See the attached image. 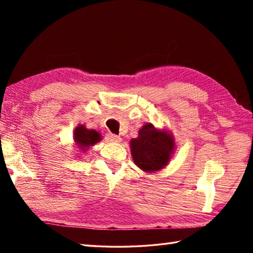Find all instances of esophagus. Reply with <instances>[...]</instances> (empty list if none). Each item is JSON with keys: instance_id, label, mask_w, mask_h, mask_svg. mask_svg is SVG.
I'll return each mask as SVG.
<instances>
[{"instance_id": "1", "label": "esophagus", "mask_w": 253, "mask_h": 253, "mask_svg": "<svg viewBox=\"0 0 253 253\" xmlns=\"http://www.w3.org/2000/svg\"><path fill=\"white\" fill-rule=\"evenodd\" d=\"M106 138L107 140H109V142H115V143H118L121 142V137L116 134H113V132H108V134L106 135Z\"/></svg>"}]
</instances>
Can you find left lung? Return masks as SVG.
Here are the masks:
<instances>
[{
    "label": "left lung",
    "instance_id": "1",
    "mask_svg": "<svg viewBox=\"0 0 253 253\" xmlns=\"http://www.w3.org/2000/svg\"><path fill=\"white\" fill-rule=\"evenodd\" d=\"M135 164L145 172H155L168 164L174 151V139L169 132L157 130L152 124L143 126L138 137L130 140Z\"/></svg>",
    "mask_w": 253,
    "mask_h": 253
}]
</instances>
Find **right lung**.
<instances>
[{"label":"right lung","instance_id":"right-lung-1","mask_svg":"<svg viewBox=\"0 0 253 253\" xmlns=\"http://www.w3.org/2000/svg\"><path fill=\"white\" fill-rule=\"evenodd\" d=\"M101 139V136L99 132H97L93 129H87L84 126H78L75 130V140L76 143L79 145L81 149H84L95 145Z\"/></svg>","mask_w":253,"mask_h":253}]
</instances>
